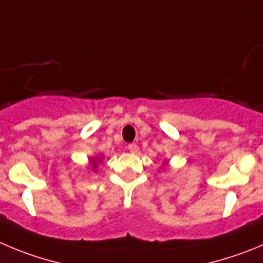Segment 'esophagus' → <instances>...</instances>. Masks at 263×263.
Segmentation results:
<instances>
[{
	"label": "esophagus",
	"mask_w": 263,
	"mask_h": 263,
	"mask_svg": "<svg viewBox=\"0 0 263 263\" xmlns=\"http://www.w3.org/2000/svg\"><path fill=\"white\" fill-rule=\"evenodd\" d=\"M128 151L131 152V153H136V152L139 151V146H137V144H135V143L128 144Z\"/></svg>",
	"instance_id": "esophagus-1"
}]
</instances>
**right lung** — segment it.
Masks as SVG:
<instances>
[{"label":"right lung","mask_w":263,"mask_h":263,"mask_svg":"<svg viewBox=\"0 0 263 263\" xmlns=\"http://www.w3.org/2000/svg\"><path fill=\"white\" fill-rule=\"evenodd\" d=\"M97 162H98V159H92V166H93V170H96V167H97Z\"/></svg>","instance_id":"add662e5"}]
</instances>
